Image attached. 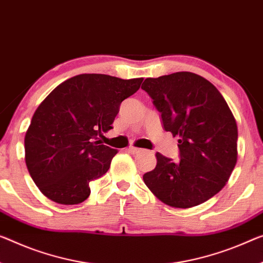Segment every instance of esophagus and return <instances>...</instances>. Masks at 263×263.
<instances>
[{
    "label": "esophagus",
    "instance_id": "1",
    "mask_svg": "<svg viewBox=\"0 0 263 263\" xmlns=\"http://www.w3.org/2000/svg\"><path fill=\"white\" fill-rule=\"evenodd\" d=\"M128 152L130 153V154H139V153L142 152V149L136 148V147H129L128 148Z\"/></svg>",
    "mask_w": 263,
    "mask_h": 263
}]
</instances>
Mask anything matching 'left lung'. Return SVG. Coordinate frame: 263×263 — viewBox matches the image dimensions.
<instances>
[{
  "label": "left lung",
  "instance_id": "obj_1",
  "mask_svg": "<svg viewBox=\"0 0 263 263\" xmlns=\"http://www.w3.org/2000/svg\"><path fill=\"white\" fill-rule=\"evenodd\" d=\"M163 128L179 136L180 161L156 153L157 163L143 181L163 203L175 208L201 204L227 183L237 160V126L215 86L200 75L179 71L145 79Z\"/></svg>",
  "mask_w": 263,
  "mask_h": 263
}]
</instances>
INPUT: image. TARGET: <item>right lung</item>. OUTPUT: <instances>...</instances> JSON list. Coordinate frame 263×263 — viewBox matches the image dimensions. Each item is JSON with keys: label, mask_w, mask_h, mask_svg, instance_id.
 I'll use <instances>...</instances> for the list:
<instances>
[{"label": "right lung", "mask_w": 263, "mask_h": 263, "mask_svg": "<svg viewBox=\"0 0 263 263\" xmlns=\"http://www.w3.org/2000/svg\"><path fill=\"white\" fill-rule=\"evenodd\" d=\"M143 79L122 80L81 74L64 81L34 112L24 137L26 164L48 199L79 204L90 195L89 183L110 167L118 151L101 144L123 100Z\"/></svg>", "instance_id": "right-lung-1"}]
</instances>
